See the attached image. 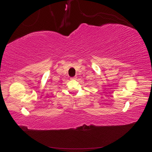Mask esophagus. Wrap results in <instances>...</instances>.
Wrapping results in <instances>:
<instances>
[{"label":"esophagus","instance_id":"esophagus-1","mask_svg":"<svg viewBox=\"0 0 152 152\" xmlns=\"http://www.w3.org/2000/svg\"><path fill=\"white\" fill-rule=\"evenodd\" d=\"M71 80H76V76H74V77H72V78H70Z\"/></svg>","mask_w":152,"mask_h":152}]
</instances>
